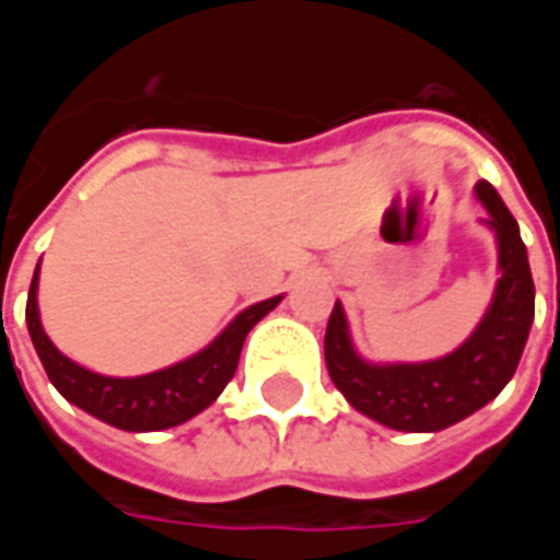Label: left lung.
<instances>
[{
  "label": "left lung",
  "instance_id": "1",
  "mask_svg": "<svg viewBox=\"0 0 560 560\" xmlns=\"http://www.w3.org/2000/svg\"><path fill=\"white\" fill-rule=\"evenodd\" d=\"M477 197L489 209L498 233V267L492 308L477 332L444 360L417 365H369L351 348L348 320L336 303L329 315L324 353L332 384L353 408L399 432H441L480 411L516 375L534 320V279L516 219L492 185L480 179Z\"/></svg>",
  "mask_w": 560,
  "mask_h": 560
}]
</instances>
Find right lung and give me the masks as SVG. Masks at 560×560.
Masks as SVG:
<instances>
[{
    "label": "right lung",
    "mask_w": 560,
    "mask_h": 560,
    "mask_svg": "<svg viewBox=\"0 0 560 560\" xmlns=\"http://www.w3.org/2000/svg\"><path fill=\"white\" fill-rule=\"evenodd\" d=\"M35 296H38V269L32 276L30 300H26V327H30L32 345L38 351V360L50 384L71 405L126 432H161L209 408L236 372L248 329L255 327L260 317L269 315L281 300V296H272L264 303L248 305L209 348L171 369L140 377H107L71 363L68 357L56 351L54 341L44 336Z\"/></svg>",
    "instance_id": "right-lung-1"
}]
</instances>
